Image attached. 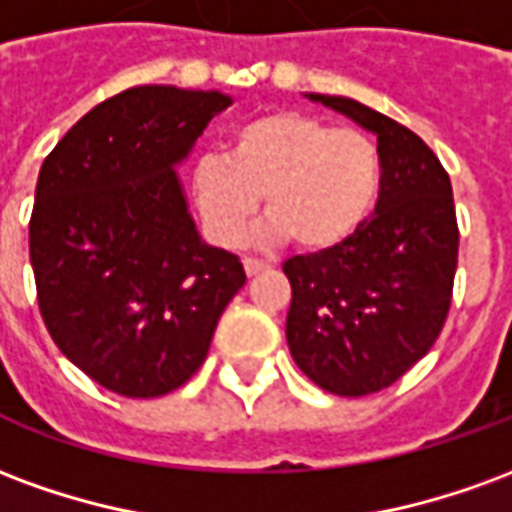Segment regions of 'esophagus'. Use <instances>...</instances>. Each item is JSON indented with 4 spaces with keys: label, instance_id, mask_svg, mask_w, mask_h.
Here are the masks:
<instances>
[{
    "label": "esophagus",
    "instance_id": "34e87169",
    "mask_svg": "<svg viewBox=\"0 0 512 512\" xmlns=\"http://www.w3.org/2000/svg\"><path fill=\"white\" fill-rule=\"evenodd\" d=\"M244 268L249 277H255V274H260V271H266L268 263L266 260H257V257H244Z\"/></svg>",
    "mask_w": 512,
    "mask_h": 512
}]
</instances>
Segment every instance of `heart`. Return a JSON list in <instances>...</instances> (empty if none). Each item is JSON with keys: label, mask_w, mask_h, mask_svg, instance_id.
Wrapping results in <instances>:
<instances>
[{"label": "heart", "mask_w": 512, "mask_h": 512, "mask_svg": "<svg viewBox=\"0 0 512 512\" xmlns=\"http://www.w3.org/2000/svg\"><path fill=\"white\" fill-rule=\"evenodd\" d=\"M381 180V150L365 131L334 128L304 112H268L235 128L227 156L197 158L189 189L219 244L241 241L263 194L268 222L257 238H293L301 249L321 252L365 224Z\"/></svg>", "instance_id": "b5f03b06"}]
</instances>
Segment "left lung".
I'll return each mask as SVG.
<instances>
[{"mask_svg":"<svg viewBox=\"0 0 512 512\" xmlns=\"http://www.w3.org/2000/svg\"><path fill=\"white\" fill-rule=\"evenodd\" d=\"M378 136L376 213L348 241L285 260L293 362L343 397L392 386L436 343L452 301L458 222L447 169L414 131L343 95H307Z\"/></svg>","mask_w":512,"mask_h":512,"instance_id":"1","label":"left lung"}]
</instances>
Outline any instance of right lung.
<instances>
[{"label":"right lung","mask_w":512,"mask_h":512,"mask_svg":"<svg viewBox=\"0 0 512 512\" xmlns=\"http://www.w3.org/2000/svg\"><path fill=\"white\" fill-rule=\"evenodd\" d=\"M216 90L142 84L90 109L51 150L29 219V260L51 340L126 397L167 395L208 356L241 260L197 233L175 167Z\"/></svg>","instance_id":"1"}]
</instances>
